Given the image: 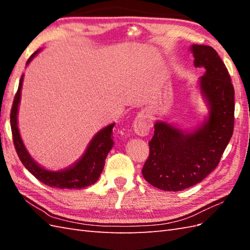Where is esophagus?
I'll return each instance as SVG.
<instances>
[{
	"label": "esophagus",
	"instance_id": "obj_1",
	"mask_svg": "<svg viewBox=\"0 0 250 250\" xmlns=\"http://www.w3.org/2000/svg\"><path fill=\"white\" fill-rule=\"evenodd\" d=\"M150 130V120L149 117L143 111V113L139 114L136 116L135 121H134V132L136 135L139 136H146L149 133Z\"/></svg>",
	"mask_w": 250,
	"mask_h": 250
}]
</instances>
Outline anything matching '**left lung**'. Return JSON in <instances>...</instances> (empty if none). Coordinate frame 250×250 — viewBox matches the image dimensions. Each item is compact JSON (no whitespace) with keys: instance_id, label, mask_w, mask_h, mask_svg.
<instances>
[{"instance_id":"8db88e82","label":"left lung","mask_w":250,"mask_h":250,"mask_svg":"<svg viewBox=\"0 0 250 250\" xmlns=\"http://www.w3.org/2000/svg\"><path fill=\"white\" fill-rule=\"evenodd\" d=\"M190 50L194 66L205 68L199 83L209 113L192 132L164 121L155 124L142 173L153 187L164 191L192 187L213 172L234 129V88L225 63L210 46L194 44Z\"/></svg>"}]
</instances>
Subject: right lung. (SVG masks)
I'll return each instance as SVG.
<instances>
[{
    "instance_id": "1",
    "label": "right lung",
    "mask_w": 250,
    "mask_h": 250,
    "mask_svg": "<svg viewBox=\"0 0 250 250\" xmlns=\"http://www.w3.org/2000/svg\"><path fill=\"white\" fill-rule=\"evenodd\" d=\"M41 49L35 51L32 55L26 65L32 61V59L39 54ZM23 75L21 76L17 93L15 95L12 111H10V126H12L13 141L14 145L17 151V155L22 162L23 166L28 171L35 176L37 179L43 184L49 186V187L60 188V189H82L86 188L88 186H91L97 183L101 173H102L105 159L107 157L109 150L114 145L113 134L111 131L115 124H111L104 129L99 131L97 134L93 136L91 142L89 143L86 151L83 152L82 158L77 160L73 166L68 167L60 171H50L45 167L39 166L32 157L29 155L28 150L24 147V144L19 133L17 115L18 107L20 103L21 97V87H22Z\"/></svg>"
}]
</instances>
